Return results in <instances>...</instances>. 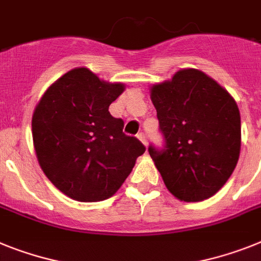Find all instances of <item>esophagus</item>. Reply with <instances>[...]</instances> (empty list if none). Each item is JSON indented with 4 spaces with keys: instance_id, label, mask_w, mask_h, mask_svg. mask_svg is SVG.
<instances>
[{
    "instance_id": "34e87169",
    "label": "esophagus",
    "mask_w": 261,
    "mask_h": 261,
    "mask_svg": "<svg viewBox=\"0 0 261 261\" xmlns=\"http://www.w3.org/2000/svg\"><path fill=\"white\" fill-rule=\"evenodd\" d=\"M138 139H139V141H141L144 146H147V137H146V134H143V133H139V134H138Z\"/></svg>"
}]
</instances>
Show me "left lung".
<instances>
[{
  "label": "left lung",
  "instance_id": "8db88e82",
  "mask_svg": "<svg viewBox=\"0 0 261 261\" xmlns=\"http://www.w3.org/2000/svg\"><path fill=\"white\" fill-rule=\"evenodd\" d=\"M164 148L150 152L175 198L200 201L225 185L242 146L240 113L231 94L211 76L183 69L151 87Z\"/></svg>",
  "mask_w": 261,
  "mask_h": 261
}]
</instances>
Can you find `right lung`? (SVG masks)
I'll list each match as a JSON object with an SVG mask.
<instances>
[{"label":"right lung","instance_id":"right-lung-1","mask_svg":"<svg viewBox=\"0 0 261 261\" xmlns=\"http://www.w3.org/2000/svg\"><path fill=\"white\" fill-rule=\"evenodd\" d=\"M123 83L100 81L86 67L63 74L46 90L32 119L37 159L53 185L78 201L109 199L146 147L123 133L109 106Z\"/></svg>","mask_w":261,"mask_h":261}]
</instances>
